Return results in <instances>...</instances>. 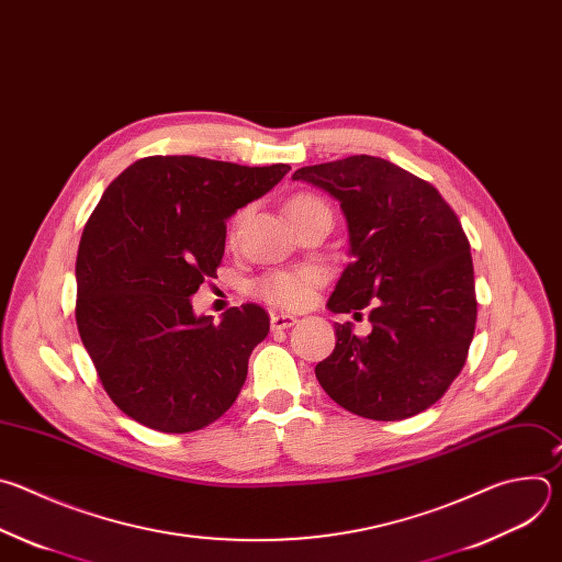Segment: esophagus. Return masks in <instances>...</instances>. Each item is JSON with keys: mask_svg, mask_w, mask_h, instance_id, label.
Returning a JSON list of instances; mask_svg holds the SVG:
<instances>
[{"mask_svg": "<svg viewBox=\"0 0 562 562\" xmlns=\"http://www.w3.org/2000/svg\"><path fill=\"white\" fill-rule=\"evenodd\" d=\"M294 323H296V318H294L292 314L277 312V314H272V316H270V325H272V329H288V327H292Z\"/></svg>", "mask_w": 562, "mask_h": 562, "instance_id": "1", "label": "esophagus"}]
</instances>
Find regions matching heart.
I'll return each instance as SVG.
<instances>
[{
    "label": "heart",
    "mask_w": 562,
    "mask_h": 562,
    "mask_svg": "<svg viewBox=\"0 0 562 562\" xmlns=\"http://www.w3.org/2000/svg\"><path fill=\"white\" fill-rule=\"evenodd\" d=\"M314 207H327L316 194L310 192H301L294 194L288 203V212L290 216H301L307 210ZM246 216V210H239L231 226H228V237L235 239L237 231L241 226V221ZM325 281V270L318 266H299V268H285V270H272L268 274H263L257 283H255V294L263 301H268L274 307L281 310H301L305 305L312 303L316 290L323 285Z\"/></svg>",
    "instance_id": "1"
}]
</instances>
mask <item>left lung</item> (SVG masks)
<instances>
[{"instance_id":"1","label":"left lung","mask_w":562,"mask_h":562,"mask_svg":"<svg viewBox=\"0 0 562 562\" xmlns=\"http://www.w3.org/2000/svg\"><path fill=\"white\" fill-rule=\"evenodd\" d=\"M292 179L341 201L352 263L327 307L361 314L372 331L336 323L334 352L314 370L327 396L372 420L431 407L461 374L476 327L470 241L457 212L420 177L355 155L299 168Z\"/></svg>"}]
</instances>
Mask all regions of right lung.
Returning <instances> with one entry per match:
<instances>
[{
	"label": "right lung",
	"mask_w": 562,
	"mask_h": 562,
	"mask_svg": "<svg viewBox=\"0 0 562 562\" xmlns=\"http://www.w3.org/2000/svg\"><path fill=\"white\" fill-rule=\"evenodd\" d=\"M288 170L144 157L105 188L86 221L75 268L77 329L105 394L137 423L196 431L237 401L270 316L246 303L214 325L194 316L190 296L216 277L226 218Z\"/></svg>",
	"instance_id": "add662e5"
}]
</instances>
